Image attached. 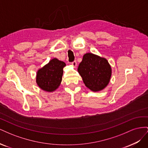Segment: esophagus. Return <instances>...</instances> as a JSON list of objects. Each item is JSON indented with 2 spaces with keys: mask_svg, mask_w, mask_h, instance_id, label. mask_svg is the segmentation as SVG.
<instances>
[{
  "mask_svg": "<svg viewBox=\"0 0 148 148\" xmlns=\"http://www.w3.org/2000/svg\"><path fill=\"white\" fill-rule=\"evenodd\" d=\"M71 65H72V66L74 67V68H75V67H77V62L73 61V62H71Z\"/></svg>",
  "mask_w": 148,
  "mask_h": 148,
  "instance_id": "1",
  "label": "esophagus"
}]
</instances>
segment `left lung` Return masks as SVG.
I'll return each mask as SVG.
<instances>
[{
  "label": "left lung",
  "instance_id": "1",
  "mask_svg": "<svg viewBox=\"0 0 148 148\" xmlns=\"http://www.w3.org/2000/svg\"><path fill=\"white\" fill-rule=\"evenodd\" d=\"M78 71L85 86L93 92L103 90L110 80L112 68L104 57L86 53L79 64Z\"/></svg>",
  "mask_w": 148,
  "mask_h": 148
}]
</instances>
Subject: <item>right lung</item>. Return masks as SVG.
<instances>
[{"label": "right lung", "instance_id": "obj_1", "mask_svg": "<svg viewBox=\"0 0 148 148\" xmlns=\"http://www.w3.org/2000/svg\"><path fill=\"white\" fill-rule=\"evenodd\" d=\"M65 62L53 58L48 64L39 69L36 73V82L42 90L52 92L59 87L62 82Z\"/></svg>", "mask_w": 148, "mask_h": 148}]
</instances>
